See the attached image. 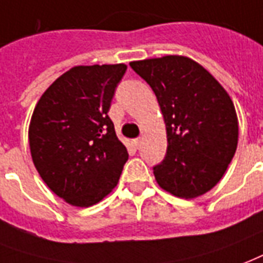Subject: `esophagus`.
Returning a JSON list of instances; mask_svg holds the SVG:
<instances>
[{
  "instance_id": "esophagus-1",
  "label": "esophagus",
  "mask_w": 263,
  "mask_h": 263,
  "mask_svg": "<svg viewBox=\"0 0 263 263\" xmlns=\"http://www.w3.org/2000/svg\"><path fill=\"white\" fill-rule=\"evenodd\" d=\"M140 145H142V138H136V139H134V146H135L136 149H139Z\"/></svg>"
}]
</instances>
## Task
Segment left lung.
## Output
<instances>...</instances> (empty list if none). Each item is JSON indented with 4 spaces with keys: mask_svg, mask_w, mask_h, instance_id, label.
<instances>
[{
    "mask_svg": "<svg viewBox=\"0 0 263 263\" xmlns=\"http://www.w3.org/2000/svg\"><path fill=\"white\" fill-rule=\"evenodd\" d=\"M129 66L156 93L167 128V154L153 167L157 183L176 197L207 193L237 147L238 121L230 96L203 66L185 56Z\"/></svg>",
    "mask_w": 263,
    "mask_h": 263,
    "instance_id": "obj_1",
    "label": "left lung"
}]
</instances>
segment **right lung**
<instances>
[{
    "label": "right lung",
    "mask_w": 263,
    "mask_h": 263,
    "mask_svg": "<svg viewBox=\"0 0 263 263\" xmlns=\"http://www.w3.org/2000/svg\"><path fill=\"white\" fill-rule=\"evenodd\" d=\"M127 66H76L62 74L31 116L33 163L49 189L76 207H91L116 187L128 160L107 116Z\"/></svg>",
    "instance_id": "add662e5"
}]
</instances>
